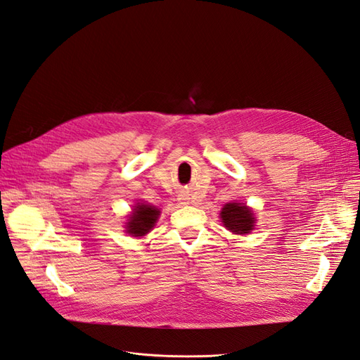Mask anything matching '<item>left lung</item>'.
Returning <instances> with one entry per match:
<instances>
[{"mask_svg": "<svg viewBox=\"0 0 360 360\" xmlns=\"http://www.w3.org/2000/svg\"><path fill=\"white\" fill-rule=\"evenodd\" d=\"M224 225L234 234H248L254 230L252 210L238 202H228L221 212Z\"/></svg>", "mask_w": 360, "mask_h": 360, "instance_id": "left-lung-1", "label": "left lung"}]
</instances>
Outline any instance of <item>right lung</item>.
<instances>
[{
	"instance_id": "obj_1",
	"label": "right lung",
	"mask_w": 360,
	"mask_h": 360,
	"mask_svg": "<svg viewBox=\"0 0 360 360\" xmlns=\"http://www.w3.org/2000/svg\"><path fill=\"white\" fill-rule=\"evenodd\" d=\"M134 210L127 222V233L135 237L146 236L155 226L160 212L156 207L147 204H138Z\"/></svg>"
}]
</instances>
